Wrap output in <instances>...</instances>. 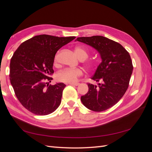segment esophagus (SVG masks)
I'll return each mask as SVG.
<instances>
[{
	"mask_svg": "<svg viewBox=\"0 0 152 152\" xmlns=\"http://www.w3.org/2000/svg\"><path fill=\"white\" fill-rule=\"evenodd\" d=\"M69 84V85H72V86H79L80 84H79V83H78V82H76V83H69V84Z\"/></svg>",
	"mask_w": 152,
	"mask_h": 152,
	"instance_id": "1",
	"label": "esophagus"
}]
</instances>
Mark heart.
<instances>
[{"label": "heart", "mask_w": 152, "mask_h": 152, "mask_svg": "<svg viewBox=\"0 0 152 152\" xmlns=\"http://www.w3.org/2000/svg\"><path fill=\"white\" fill-rule=\"evenodd\" d=\"M75 53L77 57L79 58L80 60L84 61L89 57V53L87 50L80 46H77L75 48ZM59 52L58 51L55 54L54 58V65H56L58 62ZM87 67L89 68H93L94 66V63L91 61H87L86 63ZM83 75V71L80 68H65L58 73V80L66 82V83H74L79 77Z\"/></svg>", "instance_id": "heart-1"}]
</instances>
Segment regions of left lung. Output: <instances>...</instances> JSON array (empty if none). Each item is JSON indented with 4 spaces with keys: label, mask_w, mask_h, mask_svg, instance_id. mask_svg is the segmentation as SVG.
I'll list each match as a JSON object with an SVG mask.
<instances>
[{
    "label": "left lung",
    "mask_w": 152,
    "mask_h": 152,
    "mask_svg": "<svg viewBox=\"0 0 152 152\" xmlns=\"http://www.w3.org/2000/svg\"><path fill=\"white\" fill-rule=\"evenodd\" d=\"M77 40L94 48L102 59L91 77L98 86L88 83L89 91L81 96V102L93 111H104L115 104L128 88L133 70L130 54L121 44L103 36L82 37Z\"/></svg>",
    "instance_id": "left-lung-1"
}]
</instances>
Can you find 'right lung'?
Returning <instances> with one entry per match:
<instances>
[{"label": "right lung", "mask_w": 152, "mask_h": 152, "mask_svg": "<svg viewBox=\"0 0 152 152\" xmlns=\"http://www.w3.org/2000/svg\"><path fill=\"white\" fill-rule=\"evenodd\" d=\"M75 37L39 35L23 42L10 61V78L18 99L32 113L46 115L61 102L66 85H49L53 79L54 58L58 50Z\"/></svg>", "instance_id": "obj_1"}]
</instances>
